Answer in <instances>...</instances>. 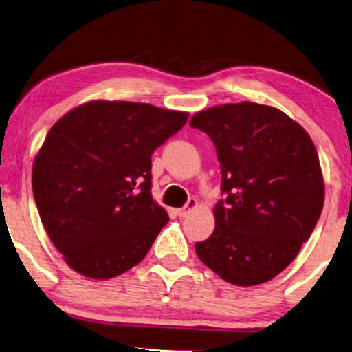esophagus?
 <instances>
[{
	"mask_svg": "<svg viewBox=\"0 0 352 352\" xmlns=\"http://www.w3.org/2000/svg\"><path fill=\"white\" fill-rule=\"evenodd\" d=\"M195 206H197V199L195 198H188V201L186 206H182L176 210V214L179 215V217H186V215L188 214V210H192Z\"/></svg>",
	"mask_w": 352,
	"mask_h": 352,
	"instance_id": "obj_1",
	"label": "esophagus"
}]
</instances>
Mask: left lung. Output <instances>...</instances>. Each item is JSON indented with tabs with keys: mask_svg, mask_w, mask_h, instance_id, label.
<instances>
[{
	"mask_svg": "<svg viewBox=\"0 0 352 352\" xmlns=\"http://www.w3.org/2000/svg\"><path fill=\"white\" fill-rule=\"evenodd\" d=\"M221 171L215 230L197 242L201 263L237 286L266 283L293 263L324 204L320 159L299 124L274 107L241 102L193 115Z\"/></svg>",
	"mask_w": 352,
	"mask_h": 352,
	"instance_id": "1",
	"label": "left lung"
}]
</instances>
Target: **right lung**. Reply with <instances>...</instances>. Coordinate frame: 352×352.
Segmentation results:
<instances>
[{"instance_id": "add662e5", "label": "right lung", "mask_w": 352, "mask_h": 352, "mask_svg": "<svg viewBox=\"0 0 352 352\" xmlns=\"http://www.w3.org/2000/svg\"><path fill=\"white\" fill-rule=\"evenodd\" d=\"M187 118L94 100L50 129L32 165V193L47 234L74 270L113 278L146 256L170 220L151 195V155Z\"/></svg>"}]
</instances>
